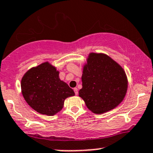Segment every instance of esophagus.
Segmentation results:
<instances>
[{"label": "esophagus", "instance_id": "34e87169", "mask_svg": "<svg viewBox=\"0 0 153 153\" xmlns=\"http://www.w3.org/2000/svg\"><path fill=\"white\" fill-rule=\"evenodd\" d=\"M74 92H75V95H78V89H77L76 87L74 88Z\"/></svg>", "mask_w": 153, "mask_h": 153}]
</instances>
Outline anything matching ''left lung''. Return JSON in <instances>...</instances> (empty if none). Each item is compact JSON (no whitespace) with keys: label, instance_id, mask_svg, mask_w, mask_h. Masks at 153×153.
<instances>
[{"label":"left lung","instance_id":"left-lung-1","mask_svg":"<svg viewBox=\"0 0 153 153\" xmlns=\"http://www.w3.org/2000/svg\"><path fill=\"white\" fill-rule=\"evenodd\" d=\"M83 68L79 96L93 113L101 114L121 102L127 90V78L116 61L105 54L89 55Z\"/></svg>","mask_w":153,"mask_h":153}]
</instances>
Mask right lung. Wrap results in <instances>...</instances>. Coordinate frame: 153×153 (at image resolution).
<instances>
[{"label": "right lung", "instance_id": "add662e5", "mask_svg": "<svg viewBox=\"0 0 153 153\" xmlns=\"http://www.w3.org/2000/svg\"><path fill=\"white\" fill-rule=\"evenodd\" d=\"M48 62L32 68L22 77V92L26 102L41 114L53 116L63 108L65 99L74 92L58 76Z\"/></svg>", "mask_w": 153, "mask_h": 153}]
</instances>
